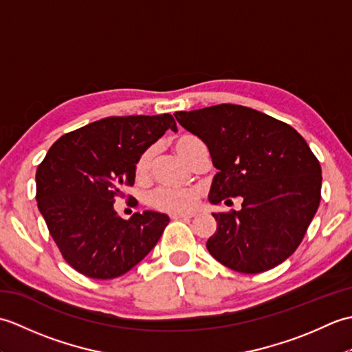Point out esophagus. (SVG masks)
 <instances>
[{
	"mask_svg": "<svg viewBox=\"0 0 352 352\" xmlns=\"http://www.w3.org/2000/svg\"><path fill=\"white\" fill-rule=\"evenodd\" d=\"M195 218V213H175L170 214V219H192Z\"/></svg>",
	"mask_w": 352,
	"mask_h": 352,
	"instance_id": "obj_1",
	"label": "esophagus"
}]
</instances>
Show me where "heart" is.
Listing matches in <instances>:
<instances>
[{
  "instance_id": "1",
  "label": "heart",
  "mask_w": 352,
  "mask_h": 352,
  "mask_svg": "<svg viewBox=\"0 0 352 352\" xmlns=\"http://www.w3.org/2000/svg\"><path fill=\"white\" fill-rule=\"evenodd\" d=\"M203 145L197 136L192 134H183L174 140L175 151L180 154L184 160H188L190 164L193 163L197 157L198 149ZM153 157H154V148L149 146L145 151H142L138 157L136 163H134V175L139 182H144L151 174L153 166ZM199 199V192L193 188H157L153 192H149L146 198L148 204L159 212L166 213H182L189 212L197 206Z\"/></svg>"
}]
</instances>
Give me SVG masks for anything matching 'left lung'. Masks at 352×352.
Segmentation results:
<instances>
[{"label":"left lung","instance_id":"left-lung-1","mask_svg":"<svg viewBox=\"0 0 352 352\" xmlns=\"http://www.w3.org/2000/svg\"><path fill=\"white\" fill-rule=\"evenodd\" d=\"M219 169L210 201L242 197V210L213 213L218 230L207 241L212 256L242 274L278 266L296 251L320 203L322 174L307 142L286 122L250 107L219 104L177 111Z\"/></svg>","mask_w":352,"mask_h":352}]
</instances>
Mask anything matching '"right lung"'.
<instances>
[{
    "instance_id": "1",
    "label": "right lung",
    "mask_w": 352,
    "mask_h": 352,
    "mask_svg": "<svg viewBox=\"0 0 352 352\" xmlns=\"http://www.w3.org/2000/svg\"><path fill=\"white\" fill-rule=\"evenodd\" d=\"M170 129L174 116H111L57 139L36 170V199L66 263L89 278L129 272L151 251L169 218H119L113 203L134 184V163Z\"/></svg>"
}]
</instances>
